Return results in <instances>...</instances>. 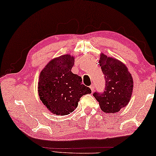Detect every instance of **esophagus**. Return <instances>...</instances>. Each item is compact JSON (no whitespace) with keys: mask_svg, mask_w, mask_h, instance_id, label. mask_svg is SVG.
I'll return each mask as SVG.
<instances>
[{"mask_svg":"<svg viewBox=\"0 0 156 156\" xmlns=\"http://www.w3.org/2000/svg\"><path fill=\"white\" fill-rule=\"evenodd\" d=\"M90 89H91V90H92V92H93L94 90H95V84H92V85L90 86Z\"/></svg>","mask_w":156,"mask_h":156,"instance_id":"34e87169","label":"esophagus"}]
</instances>
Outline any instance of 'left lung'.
Returning a JSON list of instances; mask_svg holds the SVG:
<instances>
[{
	"mask_svg": "<svg viewBox=\"0 0 156 156\" xmlns=\"http://www.w3.org/2000/svg\"><path fill=\"white\" fill-rule=\"evenodd\" d=\"M99 66L104 75L103 93L95 92L93 96L104 113H115L128 104L132 95L133 82L131 74L123 63L101 55Z\"/></svg>",
	"mask_w": 156,
	"mask_h": 156,
	"instance_id": "8db88e82",
	"label": "left lung"
}]
</instances>
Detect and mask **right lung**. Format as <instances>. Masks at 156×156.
I'll use <instances>...</instances> for the list:
<instances>
[{
    "label": "right lung",
    "mask_w": 156,
    "mask_h": 156,
    "mask_svg": "<svg viewBox=\"0 0 156 156\" xmlns=\"http://www.w3.org/2000/svg\"><path fill=\"white\" fill-rule=\"evenodd\" d=\"M75 58L60 56L48 63L39 76L38 91L45 107L57 115H68L77 107L80 98L91 93L82 84V79L72 73Z\"/></svg>",
    "instance_id": "obj_1"
}]
</instances>
